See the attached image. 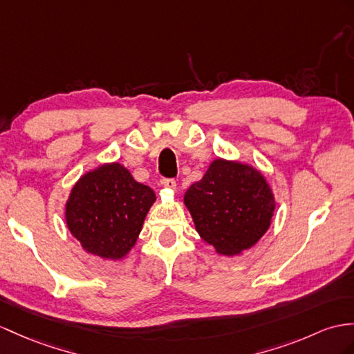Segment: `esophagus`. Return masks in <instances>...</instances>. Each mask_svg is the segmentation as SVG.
Returning <instances> with one entry per match:
<instances>
[{
    "label": "esophagus",
    "instance_id": "34e87169",
    "mask_svg": "<svg viewBox=\"0 0 354 354\" xmlns=\"http://www.w3.org/2000/svg\"><path fill=\"white\" fill-rule=\"evenodd\" d=\"M162 185L167 189H176V180L174 178H163Z\"/></svg>",
    "mask_w": 354,
    "mask_h": 354
}]
</instances>
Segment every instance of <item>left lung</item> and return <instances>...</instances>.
<instances>
[{
  "label": "left lung",
  "instance_id": "left-lung-1",
  "mask_svg": "<svg viewBox=\"0 0 354 354\" xmlns=\"http://www.w3.org/2000/svg\"><path fill=\"white\" fill-rule=\"evenodd\" d=\"M201 239L223 255L255 245L270 227L274 200L260 171L239 162L214 160L185 194Z\"/></svg>",
  "mask_w": 354,
  "mask_h": 354
}]
</instances>
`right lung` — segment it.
<instances>
[{"instance_id":"1","label":"right lung","mask_w":354,"mask_h":354,"mask_svg":"<svg viewBox=\"0 0 354 354\" xmlns=\"http://www.w3.org/2000/svg\"><path fill=\"white\" fill-rule=\"evenodd\" d=\"M154 200L153 189L138 183L120 163L102 165L73 186L67 227L87 252L118 260L135 245Z\"/></svg>"}]
</instances>
